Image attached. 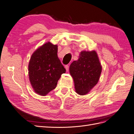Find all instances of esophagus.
I'll list each match as a JSON object with an SVG mask.
<instances>
[{
  "mask_svg": "<svg viewBox=\"0 0 134 134\" xmlns=\"http://www.w3.org/2000/svg\"><path fill=\"white\" fill-rule=\"evenodd\" d=\"M65 68L66 71H68L69 70V66L68 65H66L65 66Z\"/></svg>",
  "mask_w": 134,
  "mask_h": 134,
  "instance_id": "34e87169",
  "label": "esophagus"
}]
</instances>
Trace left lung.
Masks as SVG:
<instances>
[{
    "label": "left lung",
    "mask_w": 134,
    "mask_h": 134,
    "mask_svg": "<svg viewBox=\"0 0 134 134\" xmlns=\"http://www.w3.org/2000/svg\"><path fill=\"white\" fill-rule=\"evenodd\" d=\"M69 69L76 92L85 95L98 83L102 66L95 51H83L80 52L79 59L71 64Z\"/></svg>",
    "instance_id": "obj_1"
}]
</instances>
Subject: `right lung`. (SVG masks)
Segmentation results:
<instances>
[{
    "instance_id": "obj_1",
    "label": "right lung",
    "mask_w": 134,
    "mask_h": 134,
    "mask_svg": "<svg viewBox=\"0 0 134 134\" xmlns=\"http://www.w3.org/2000/svg\"><path fill=\"white\" fill-rule=\"evenodd\" d=\"M57 53L58 46L48 42L31 56L29 78L35 92L40 95L45 96L54 90L61 75L66 72Z\"/></svg>"
}]
</instances>
